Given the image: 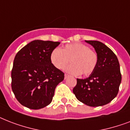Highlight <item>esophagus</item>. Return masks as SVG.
<instances>
[{"label":"esophagus","instance_id":"esophagus-1","mask_svg":"<svg viewBox=\"0 0 130 130\" xmlns=\"http://www.w3.org/2000/svg\"><path fill=\"white\" fill-rule=\"evenodd\" d=\"M68 76H69V75H68V74H64V78H65V79H66V78H67Z\"/></svg>","mask_w":130,"mask_h":130}]
</instances>
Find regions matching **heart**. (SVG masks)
Here are the masks:
<instances>
[{
    "label": "heart",
    "instance_id": "b5f03b06",
    "mask_svg": "<svg viewBox=\"0 0 130 130\" xmlns=\"http://www.w3.org/2000/svg\"><path fill=\"white\" fill-rule=\"evenodd\" d=\"M50 60L58 69L62 70L69 62L66 70L74 75H89L94 71L98 62L96 53L81 43L66 44L61 49L55 48L50 54Z\"/></svg>",
    "mask_w": 130,
    "mask_h": 130
}]
</instances>
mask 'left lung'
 I'll return each mask as SVG.
<instances>
[{"mask_svg": "<svg viewBox=\"0 0 130 130\" xmlns=\"http://www.w3.org/2000/svg\"><path fill=\"white\" fill-rule=\"evenodd\" d=\"M96 51L98 62L95 69L85 79L77 78L73 93L78 100L91 107L103 106L118 93L121 81L120 66L116 55L99 41H85Z\"/></svg>", "mask_w": 130, "mask_h": 130, "instance_id": "1", "label": "left lung"}]
</instances>
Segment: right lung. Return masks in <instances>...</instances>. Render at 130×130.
<instances>
[{
  "mask_svg": "<svg viewBox=\"0 0 130 130\" xmlns=\"http://www.w3.org/2000/svg\"><path fill=\"white\" fill-rule=\"evenodd\" d=\"M58 41L34 40L19 51L11 71L12 92L21 104L39 109L52 101L55 89L64 78L63 72L50 60Z\"/></svg>",
  "mask_w": 130,
  "mask_h": 130,
  "instance_id": "add662e5",
  "label": "right lung"
}]
</instances>
